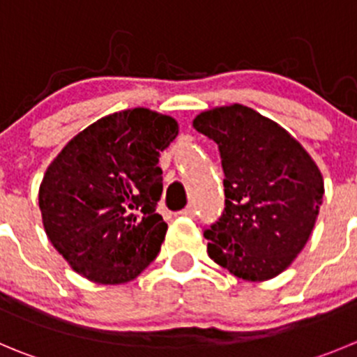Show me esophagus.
Listing matches in <instances>:
<instances>
[{
    "label": "esophagus",
    "instance_id": "obj_1",
    "mask_svg": "<svg viewBox=\"0 0 357 357\" xmlns=\"http://www.w3.org/2000/svg\"><path fill=\"white\" fill-rule=\"evenodd\" d=\"M181 215H184V217H195V206L192 205H189V206H185L184 210H181Z\"/></svg>",
    "mask_w": 357,
    "mask_h": 357
}]
</instances>
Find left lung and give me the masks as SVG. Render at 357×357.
Masks as SVG:
<instances>
[{
  "label": "left lung",
  "mask_w": 357,
  "mask_h": 357,
  "mask_svg": "<svg viewBox=\"0 0 357 357\" xmlns=\"http://www.w3.org/2000/svg\"><path fill=\"white\" fill-rule=\"evenodd\" d=\"M195 130L219 145L226 206L205 229L210 259L235 277L263 282L303 250L319 215L324 181L282 126L243 105L202 112Z\"/></svg>",
  "instance_id": "1"
}]
</instances>
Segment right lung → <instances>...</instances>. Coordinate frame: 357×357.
<instances>
[{
  "mask_svg": "<svg viewBox=\"0 0 357 357\" xmlns=\"http://www.w3.org/2000/svg\"><path fill=\"white\" fill-rule=\"evenodd\" d=\"M176 135L169 115L130 108L87 126L50 162L38 191L43 227L77 273L117 286L155 259L168 229L155 212L158 162Z\"/></svg>",
  "mask_w": 357,
  "mask_h": 357,
  "instance_id": "add662e5",
  "label": "right lung"
}]
</instances>
